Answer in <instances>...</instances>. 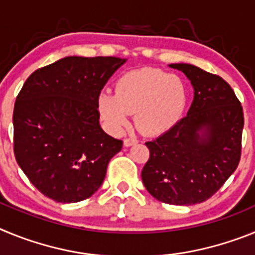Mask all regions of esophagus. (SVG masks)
Wrapping results in <instances>:
<instances>
[{"label": "esophagus", "instance_id": "34e87169", "mask_svg": "<svg viewBox=\"0 0 255 255\" xmlns=\"http://www.w3.org/2000/svg\"><path fill=\"white\" fill-rule=\"evenodd\" d=\"M136 143H138V140L135 138H131V136H130V138H126L125 140H124V145H125V147H131V145H135Z\"/></svg>", "mask_w": 255, "mask_h": 255}]
</instances>
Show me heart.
<instances>
[{"instance_id":"1","label":"heart","mask_w":255,"mask_h":255,"mask_svg":"<svg viewBox=\"0 0 255 255\" xmlns=\"http://www.w3.org/2000/svg\"><path fill=\"white\" fill-rule=\"evenodd\" d=\"M188 102L186 85L180 76L159 69L141 67L117 79L115 93L101 92L97 107L107 129L121 134L135 114L144 134L162 135L181 120Z\"/></svg>"}]
</instances>
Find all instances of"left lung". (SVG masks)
<instances>
[{"label": "left lung", "mask_w": 255, "mask_h": 255, "mask_svg": "<svg viewBox=\"0 0 255 255\" xmlns=\"http://www.w3.org/2000/svg\"><path fill=\"white\" fill-rule=\"evenodd\" d=\"M194 89L188 115L170 131L147 141L141 180L150 195L173 206L202 203L224 185L240 161L243 107L218 75L190 64H171Z\"/></svg>", "instance_id": "obj_1"}]
</instances>
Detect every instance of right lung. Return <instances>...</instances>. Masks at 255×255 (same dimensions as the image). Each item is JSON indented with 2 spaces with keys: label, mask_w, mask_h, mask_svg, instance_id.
<instances>
[{
  "label": "right lung",
  "mask_w": 255,
  "mask_h": 255,
  "mask_svg": "<svg viewBox=\"0 0 255 255\" xmlns=\"http://www.w3.org/2000/svg\"><path fill=\"white\" fill-rule=\"evenodd\" d=\"M126 58L67 56L35 70L13 107V152L30 182L58 203H76L102 185L123 148L100 125L97 98Z\"/></svg>",
  "instance_id": "add662e5"
}]
</instances>
